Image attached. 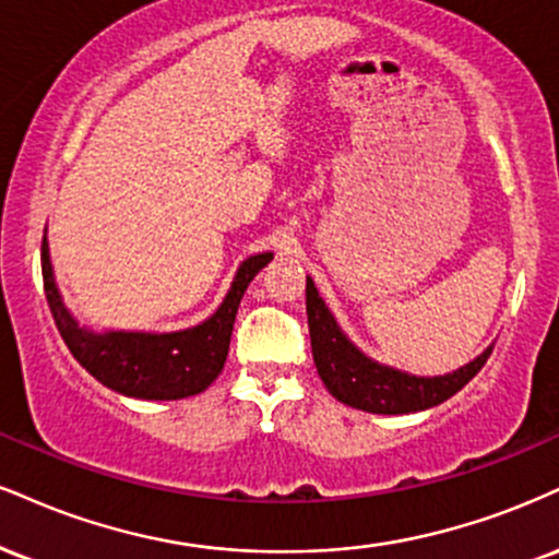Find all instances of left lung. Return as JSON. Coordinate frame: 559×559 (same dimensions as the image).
<instances>
[{"label":"left lung","mask_w":559,"mask_h":559,"mask_svg":"<svg viewBox=\"0 0 559 559\" xmlns=\"http://www.w3.org/2000/svg\"><path fill=\"white\" fill-rule=\"evenodd\" d=\"M307 322L320 380L331 390L333 399L369 414H412L432 408L459 393L468 380H474L492 354V346H489L466 367L442 378H414L399 369L382 367L367 359L341 333L312 278H307Z\"/></svg>","instance_id":"1"}]
</instances>
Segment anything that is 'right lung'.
Here are the masks:
<instances>
[{
	"instance_id": "obj_1",
	"label": "right lung",
	"mask_w": 559,
	"mask_h": 559,
	"mask_svg": "<svg viewBox=\"0 0 559 559\" xmlns=\"http://www.w3.org/2000/svg\"><path fill=\"white\" fill-rule=\"evenodd\" d=\"M271 252L241 262L231 292L213 318L179 333H91L67 312L53 284L49 245H41L44 292L67 348L87 372L106 388L130 399L177 401L198 395L218 378L226 365L234 318L250 281L267 262Z\"/></svg>"
}]
</instances>
